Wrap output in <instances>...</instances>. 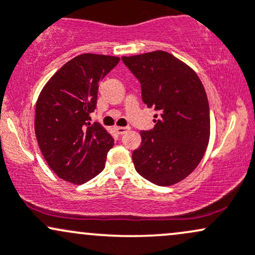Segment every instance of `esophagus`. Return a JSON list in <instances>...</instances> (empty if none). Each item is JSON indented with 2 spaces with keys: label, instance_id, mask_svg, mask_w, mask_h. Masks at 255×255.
<instances>
[{
  "label": "esophagus",
  "instance_id": "obj_1",
  "mask_svg": "<svg viewBox=\"0 0 255 255\" xmlns=\"http://www.w3.org/2000/svg\"><path fill=\"white\" fill-rule=\"evenodd\" d=\"M128 129H129L128 127H114V130H115L118 134H120V135L125 134Z\"/></svg>",
  "mask_w": 255,
  "mask_h": 255
}]
</instances>
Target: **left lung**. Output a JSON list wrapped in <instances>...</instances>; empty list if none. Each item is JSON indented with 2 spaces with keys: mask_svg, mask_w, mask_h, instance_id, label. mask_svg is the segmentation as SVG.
I'll return each instance as SVG.
<instances>
[{
  "mask_svg": "<svg viewBox=\"0 0 255 255\" xmlns=\"http://www.w3.org/2000/svg\"><path fill=\"white\" fill-rule=\"evenodd\" d=\"M122 61L158 118L152 129L140 131L141 145L131 154L135 170L157 186L180 182L197 168L209 144L210 108L203 84L187 64L162 50Z\"/></svg>",
  "mask_w": 255,
  "mask_h": 255,
  "instance_id": "left-lung-1",
  "label": "left lung"
}]
</instances>
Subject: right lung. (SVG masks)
<instances>
[{"label":"right lung","mask_w":255,"mask_h":255,"mask_svg":"<svg viewBox=\"0 0 255 255\" xmlns=\"http://www.w3.org/2000/svg\"><path fill=\"white\" fill-rule=\"evenodd\" d=\"M120 58L83 54L61 67L40 92L34 130L50 169L68 182L81 184L104 169L113 136L90 114L97 107L99 83Z\"/></svg>","instance_id":"obj_1"}]
</instances>
